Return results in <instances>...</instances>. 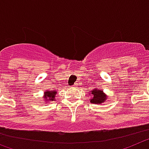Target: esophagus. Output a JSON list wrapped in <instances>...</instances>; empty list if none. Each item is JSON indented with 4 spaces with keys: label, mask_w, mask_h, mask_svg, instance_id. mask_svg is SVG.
I'll use <instances>...</instances> for the list:
<instances>
[{
    "label": "esophagus",
    "mask_w": 149,
    "mask_h": 149,
    "mask_svg": "<svg viewBox=\"0 0 149 149\" xmlns=\"http://www.w3.org/2000/svg\"><path fill=\"white\" fill-rule=\"evenodd\" d=\"M77 87H78V86H77V85H73V87H72V88H77Z\"/></svg>",
    "instance_id": "esophagus-1"
}]
</instances>
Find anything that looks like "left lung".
<instances>
[{
  "label": "left lung",
  "mask_w": 149,
  "mask_h": 149,
  "mask_svg": "<svg viewBox=\"0 0 149 149\" xmlns=\"http://www.w3.org/2000/svg\"><path fill=\"white\" fill-rule=\"evenodd\" d=\"M89 94L92 96L91 99H90V102L94 104H98V105L101 104L108 99L107 94L103 92L101 89L97 88H94L92 91H91Z\"/></svg>",
  "instance_id": "8db88e82"
}]
</instances>
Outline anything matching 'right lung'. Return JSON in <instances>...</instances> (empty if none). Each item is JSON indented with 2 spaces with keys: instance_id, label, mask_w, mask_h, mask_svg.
<instances>
[{
  "instance_id": "add662e5",
  "label": "right lung",
  "mask_w": 149,
  "mask_h": 149,
  "mask_svg": "<svg viewBox=\"0 0 149 149\" xmlns=\"http://www.w3.org/2000/svg\"><path fill=\"white\" fill-rule=\"evenodd\" d=\"M57 91H44V96H43V101L45 103H49L51 101H54L55 99V96H56Z\"/></svg>"
}]
</instances>
